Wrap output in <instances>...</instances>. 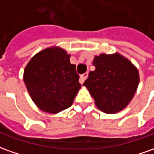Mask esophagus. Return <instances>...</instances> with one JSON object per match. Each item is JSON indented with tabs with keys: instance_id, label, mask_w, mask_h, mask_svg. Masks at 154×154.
Returning <instances> with one entry per match:
<instances>
[{
	"instance_id": "1",
	"label": "esophagus",
	"mask_w": 154,
	"mask_h": 154,
	"mask_svg": "<svg viewBox=\"0 0 154 154\" xmlns=\"http://www.w3.org/2000/svg\"><path fill=\"white\" fill-rule=\"evenodd\" d=\"M88 77V72L86 73H84L83 75H80V79H79V81H80V83L83 84L85 82V80L86 79V78Z\"/></svg>"
}]
</instances>
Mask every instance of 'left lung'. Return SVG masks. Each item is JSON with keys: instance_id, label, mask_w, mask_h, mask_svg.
<instances>
[{"instance_id": "8db88e82", "label": "left lung", "mask_w": 154, "mask_h": 154, "mask_svg": "<svg viewBox=\"0 0 154 154\" xmlns=\"http://www.w3.org/2000/svg\"><path fill=\"white\" fill-rule=\"evenodd\" d=\"M93 65L95 69L89 73L84 85L95 99L97 107L107 114L123 110L139 83L137 69L118 54L95 56Z\"/></svg>"}]
</instances>
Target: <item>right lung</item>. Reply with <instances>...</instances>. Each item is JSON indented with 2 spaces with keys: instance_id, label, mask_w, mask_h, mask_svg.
Returning a JSON list of instances; mask_svg holds the SVG:
<instances>
[{
  "instance_id": "add662e5",
  "label": "right lung",
  "mask_w": 154,
  "mask_h": 154,
  "mask_svg": "<svg viewBox=\"0 0 154 154\" xmlns=\"http://www.w3.org/2000/svg\"><path fill=\"white\" fill-rule=\"evenodd\" d=\"M69 57L60 48H49L32 57L25 68L26 89L42 111L58 113L69 108L81 87Z\"/></svg>"
}]
</instances>
